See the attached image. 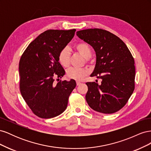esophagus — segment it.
<instances>
[{
    "instance_id": "esophagus-1",
    "label": "esophagus",
    "mask_w": 151,
    "mask_h": 151,
    "mask_svg": "<svg viewBox=\"0 0 151 151\" xmlns=\"http://www.w3.org/2000/svg\"><path fill=\"white\" fill-rule=\"evenodd\" d=\"M76 84H77V86H79L81 84V83H80V82H79V81H77Z\"/></svg>"
}]
</instances>
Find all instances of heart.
Wrapping results in <instances>:
<instances>
[{
  "label": "heart",
  "instance_id": "b5f03b06",
  "mask_svg": "<svg viewBox=\"0 0 151 151\" xmlns=\"http://www.w3.org/2000/svg\"><path fill=\"white\" fill-rule=\"evenodd\" d=\"M75 48L82 56L86 59L91 58L92 52L88 44L85 43H79L75 45ZM58 60L60 64L64 67H67L70 64V53L67 48H63L59 53ZM88 74V70L86 68H70L67 71L68 78L76 81H81Z\"/></svg>",
  "mask_w": 151,
  "mask_h": 151
}]
</instances>
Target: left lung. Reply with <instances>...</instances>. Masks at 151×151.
Returning a JSON list of instances; mask_svg holds the SVG:
<instances>
[{
    "label": "left lung",
    "instance_id": "8db88e82",
    "mask_svg": "<svg viewBox=\"0 0 151 151\" xmlns=\"http://www.w3.org/2000/svg\"><path fill=\"white\" fill-rule=\"evenodd\" d=\"M77 36L93 47L96 62L91 77L101 79V84L86 83L89 106L99 113L119 111L135 89L134 58L125 43L106 30L94 28L77 31Z\"/></svg>",
    "mask_w": 151,
    "mask_h": 151
}]
</instances>
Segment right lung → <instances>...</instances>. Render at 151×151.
<instances>
[{
	"instance_id": "1",
	"label": "right lung",
	"mask_w": 151,
	"mask_h": 151,
	"mask_svg": "<svg viewBox=\"0 0 151 151\" xmlns=\"http://www.w3.org/2000/svg\"><path fill=\"white\" fill-rule=\"evenodd\" d=\"M76 31H45L28 45L21 57L20 92L31 111L40 118H51L62 113L76 88L74 79L54 83L55 76L59 80L65 74L58 55L74 37Z\"/></svg>"
}]
</instances>
